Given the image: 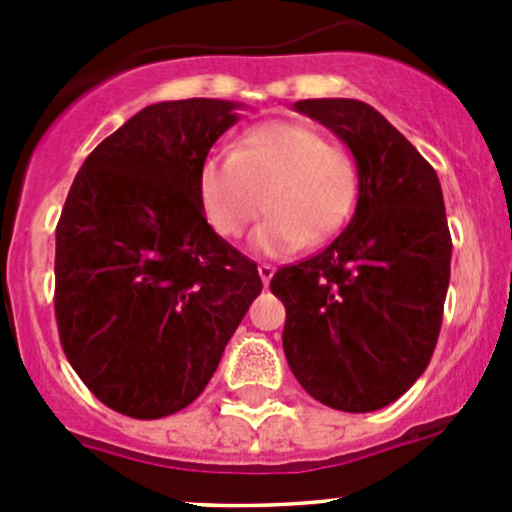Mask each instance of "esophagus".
<instances>
[{
    "instance_id": "esophagus-1",
    "label": "esophagus",
    "mask_w": 512,
    "mask_h": 512,
    "mask_svg": "<svg viewBox=\"0 0 512 512\" xmlns=\"http://www.w3.org/2000/svg\"><path fill=\"white\" fill-rule=\"evenodd\" d=\"M257 272H260V280H262V285H270V280H272V275H275V267L272 265H257Z\"/></svg>"
}]
</instances>
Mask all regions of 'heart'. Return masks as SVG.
Here are the masks:
<instances>
[{"mask_svg":"<svg viewBox=\"0 0 512 512\" xmlns=\"http://www.w3.org/2000/svg\"><path fill=\"white\" fill-rule=\"evenodd\" d=\"M356 190L354 158L297 121L250 128L232 156H208L198 173L200 205L218 235H242L265 203L270 215L250 237L260 255H285L337 235L352 215Z\"/></svg>","mask_w":512,"mask_h":512,"instance_id":"1","label":"heart"}]
</instances>
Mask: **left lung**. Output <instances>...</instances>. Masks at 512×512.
I'll return each mask as SVG.
<instances>
[{"instance_id":"8db88e82","label":"left lung","mask_w":512,"mask_h":512,"mask_svg":"<svg viewBox=\"0 0 512 512\" xmlns=\"http://www.w3.org/2000/svg\"><path fill=\"white\" fill-rule=\"evenodd\" d=\"M294 111L352 151L359 198L332 245L272 277L282 347L312 399L366 414L404 396L436 349L453 250L441 183L369 103L307 98Z\"/></svg>"}]
</instances>
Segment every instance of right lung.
I'll use <instances>...</instances> for the list:
<instances>
[{
  "label": "right lung",
  "mask_w": 512,
  "mask_h": 512,
  "mask_svg": "<svg viewBox=\"0 0 512 512\" xmlns=\"http://www.w3.org/2000/svg\"><path fill=\"white\" fill-rule=\"evenodd\" d=\"M242 103L146 106L84 160L56 225V324L91 394L131 418L193 404L262 292L208 225L198 173Z\"/></svg>",
  "instance_id": "right-lung-1"
}]
</instances>
